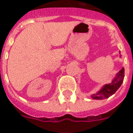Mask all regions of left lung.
Wrapping results in <instances>:
<instances>
[{"label": "left lung", "instance_id": "8db88e82", "mask_svg": "<svg viewBox=\"0 0 133 133\" xmlns=\"http://www.w3.org/2000/svg\"><path fill=\"white\" fill-rule=\"evenodd\" d=\"M121 57V55H120ZM124 79V68H122V70L118 72V73L116 75L115 77L114 78L113 80L110 83L105 84L99 91H98L97 93L93 94L91 97L93 99H107L109 97L115 94L116 91L122 85Z\"/></svg>", "mask_w": 133, "mask_h": 133}]
</instances>
